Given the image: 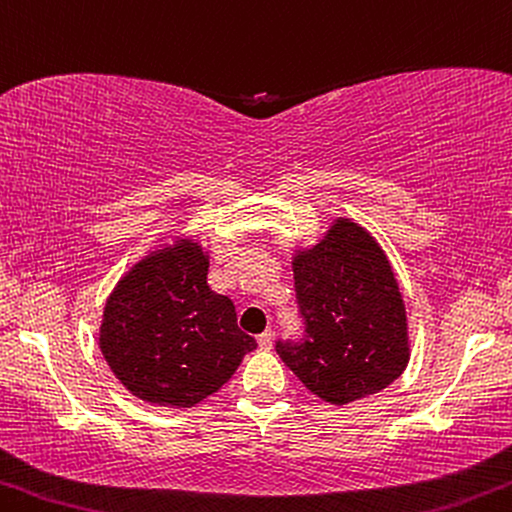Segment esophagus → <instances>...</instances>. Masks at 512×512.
I'll return each instance as SVG.
<instances>
[{
  "mask_svg": "<svg viewBox=\"0 0 512 512\" xmlns=\"http://www.w3.org/2000/svg\"><path fill=\"white\" fill-rule=\"evenodd\" d=\"M256 341H258V348H263V350H270V348H272V341H274V336H272L270 329H267V332H263L261 336H258Z\"/></svg>",
  "mask_w": 512,
  "mask_h": 512,
  "instance_id": "34e87169",
  "label": "esophagus"
}]
</instances>
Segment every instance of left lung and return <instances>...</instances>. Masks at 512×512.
Instances as JSON below:
<instances>
[{"mask_svg": "<svg viewBox=\"0 0 512 512\" xmlns=\"http://www.w3.org/2000/svg\"><path fill=\"white\" fill-rule=\"evenodd\" d=\"M297 338L279 357L316 396L345 405L382 391L407 364L405 306L377 242L350 219L295 258Z\"/></svg>", "mask_w": 512, "mask_h": 512, "instance_id": "1", "label": "left lung"}]
</instances>
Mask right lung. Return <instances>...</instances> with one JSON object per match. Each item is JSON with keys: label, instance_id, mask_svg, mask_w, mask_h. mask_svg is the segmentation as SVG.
Masks as SVG:
<instances>
[{"label": "right lung", "instance_id": "add662e5", "mask_svg": "<svg viewBox=\"0 0 512 512\" xmlns=\"http://www.w3.org/2000/svg\"><path fill=\"white\" fill-rule=\"evenodd\" d=\"M100 348L137 398L192 407L229 382L256 341L238 327L229 297L208 288L201 247L185 242L139 263L116 286Z\"/></svg>", "mask_w": 512, "mask_h": 512}]
</instances>
